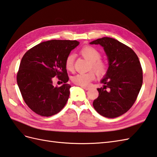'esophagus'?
<instances>
[{
	"label": "esophagus",
	"mask_w": 157,
	"mask_h": 157,
	"mask_svg": "<svg viewBox=\"0 0 157 157\" xmlns=\"http://www.w3.org/2000/svg\"><path fill=\"white\" fill-rule=\"evenodd\" d=\"M82 87L83 89H84L86 90H88L90 89V86H82Z\"/></svg>",
	"instance_id": "1"
}]
</instances>
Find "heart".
I'll return each mask as SVG.
<instances>
[{
    "mask_svg": "<svg viewBox=\"0 0 157 157\" xmlns=\"http://www.w3.org/2000/svg\"><path fill=\"white\" fill-rule=\"evenodd\" d=\"M79 53L86 59L91 62V68L100 75L105 74L107 71V64L103 60L100 59L101 53L92 46L87 45L80 49ZM65 66L67 71H72L74 67V56L72 54H69L65 61ZM96 78V74L93 71L87 73H79L71 78L73 83L75 84L86 86Z\"/></svg>",
    "mask_w": 157,
    "mask_h": 157,
    "instance_id": "1",
    "label": "heart"
}]
</instances>
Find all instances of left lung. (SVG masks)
Wrapping results in <instances>:
<instances>
[{
  "instance_id": "left-lung-1",
  "label": "left lung",
  "mask_w": 157,
  "mask_h": 157,
  "mask_svg": "<svg viewBox=\"0 0 157 157\" xmlns=\"http://www.w3.org/2000/svg\"><path fill=\"white\" fill-rule=\"evenodd\" d=\"M90 44L100 45L108 56L109 67L104 87L93 106L104 117L116 118L128 111L135 102L143 85V69L137 55L122 43L110 37L98 39Z\"/></svg>"
}]
</instances>
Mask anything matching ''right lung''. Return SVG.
Here are the masks:
<instances>
[{
	"mask_svg": "<svg viewBox=\"0 0 157 157\" xmlns=\"http://www.w3.org/2000/svg\"><path fill=\"white\" fill-rule=\"evenodd\" d=\"M79 43L70 40H51L25 53L17 72V84L25 102L36 114L52 116L66 104L71 86L67 83L69 77L65 61ZM56 76L64 83L60 87L52 86Z\"/></svg>",
	"mask_w": 157,
	"mask_h": 157,
	"instance_id": "obj_1",
	"label": "right lung"
}]
</instances>
